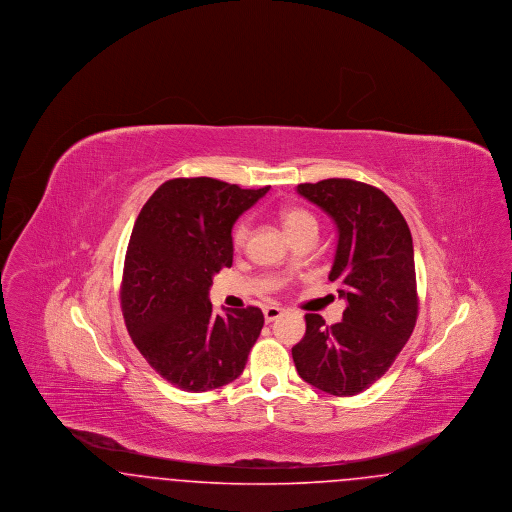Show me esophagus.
<instances>
[{
  "instance_id": "34e87169",
  "label": "esophagus",
  "mask_w": 512,
  "mask_h": 512,
  "mask_svg": "<svg viewBox=\"0 0 512 512\" xmlns=\"http://www.w3.org/2000/svg\"><path fill=\"white\" fill-rule=\"evenodd\" d=\"M282 313H284V309H280V307H276V305H268V307H265V311H263L267 322H272V320L282 317Z\"/></svg>"
}]
</instances>
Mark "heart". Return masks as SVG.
I'll return each instance as SVG.
<instances>
[{"instance_id":"heart-1","label":"heart","mask_w":512,"mask_h":512,"mask_svg":"<svg viewBox=\"0 0 512 512\" xmlns=\"http://www.w3.org/2000/svg\"><path fill=\"white\" fill-rule=\"evenodd\" d=\"M280 220H282V226L284 230L290 234V238L295 240L297 236L309 232V230H318L317 219L305 211V209H299V207H288L280 213ZM247 236H249V222L247 219H242L240 222H236L234 230H232V245L236 249L244 247L247 242Z\"/></svg>"}]
</instances>
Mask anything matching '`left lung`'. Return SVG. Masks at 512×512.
Here are the masks:
<instances>
[{
    "label": "left lung",
    "mask_w": 512,
    "mask_h": 512,
    "mask_svg": "<svg viewBox=\"0 0 512 512\" xmlns=\"http://www.w3.org/2000/svg\"><path fill=\"white\" fill-rule=\"evenodd\" d=\"M297 194L328 213L338 228L330 282L347 301L338 324L305 315L292 347L299 376L330 395L370 388L393 365L418 317L411 230L382 190L349 178L299 184Z\"/></svg>",
    "instance_id": "8db88e82"
}]
</instances>
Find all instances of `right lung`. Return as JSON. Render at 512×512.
Returning <instances> with one entry per match:
<instances>
[{"label":"right lung","mask_w":512,"mask_h":512,"mask_svg":"<svg viewBox=\"0 0 512 512\" xmlns=\"http://www.w3.org/2000/svg\"><path fill=\"white\" fill-rule=\"evenodd\" d=\"M268 188L174 178L155 190L134 222L122 270V317L147 363L180 390L234 382L261 334L259 307L217 315L209 288L219 270L232 267L234 222Z\"/></svg>","instance_id":"right-lung-1"}]
</instances>
